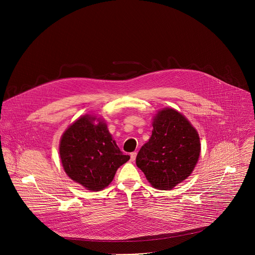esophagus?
I'll list each match as a JSON object with an SVG mask.
<instances>
[{"label": "esophagus", "mask_w": 255, "mask_h": 255, "mask_svg": "<svg viewBox=\"0 0 255 255\" xmlns=\"http://www.w3.org/2000/svg\"><path fill=\"white\" fill-rule=\"evenodd\" d=\"M136 155H137V152H132L131 154H130V161H132V162H134L135 161V158H136Z\"/></svg>", "instance_id": "obj_1"}]
</instances>
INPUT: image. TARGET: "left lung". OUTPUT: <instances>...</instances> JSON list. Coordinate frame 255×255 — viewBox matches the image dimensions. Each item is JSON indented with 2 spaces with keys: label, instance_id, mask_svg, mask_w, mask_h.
Instances as JSON below:
<instances>
[{
  "label": "left lung",
  "instance_id": "8db88e82",
  "mask_svg": "<svg viewBox=\"0 0 255 255\" xmlns=\"http://www.w3.org/2000/svg\"><path fill=\"white\" fill-rule=\"evenodd\" d=\"M152 126L136 164L153 188L171 190L193 172L201 153L200 137L190 121L171 108L158 111Z\"/></svg>",
  "mask_w": 255,
  "mask_h": 255
}]
</instances>
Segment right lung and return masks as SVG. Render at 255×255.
I'll list each match as a JSON object with an SVG mask.
<instances>
[{
    "mask_svg": "<svg viewBox=\"0 0 255 255\" xmlns=\"http://www.w3.org/2000/svg\"><path fill=\"white\" fill-rule=\"evenodd\" d=\"M59 155L66 174L96 192L110 185L117 169L130 159L117 146L107 124L92 115L68 126L60 139Z\"/></svg>",
    "mask_w": 255,
    "mask_h": 255,
    "instance_id": "add662e5",
    "label": "right lung"
}]
</instances>
